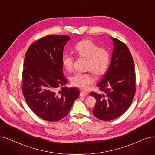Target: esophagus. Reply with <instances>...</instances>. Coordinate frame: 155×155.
Here are the masks:
<instances>
[{
    "label": "esophagus",
    "instance_id": "34e87169",
    "mask_svg": "<svg viewBox=\"0 0 155 155\" xmlns=\"http://www.w3.org/2000/svg\"><path fill=\"white\" fill-rule=\"evenodd\" d=\"M87 92H86V91H80V97H85V96H87Z\"/></svg>",
    "mask_w": 155,
    "mask_h": 155
}]
</instances>
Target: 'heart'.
Here are the masks:
<instances>
[{
  "label": "heart",
  "mask_w": 155,
  "mask_h": 155,
  "mask_svg": "<svg viewBox=\"0 0 155 155\" xmlns=\"http://www.w3.org/2000/svg\"><path fill=\"white\" fill-rule=\"evenodd\" d=\"M73 51L78 57L86 59L85 69L90 71L76 73L71 78V84L80 89H87L95 81L92 72L97 76L106 73L110 65L111 54L107 48L99 47L89 39L78 42L74 47ZM74 61L75 58L70 53H64L62 56L63 66L69 72L73 70Z\"/></svg>",
  "instance_id": "heart-1"
}]
</instances>
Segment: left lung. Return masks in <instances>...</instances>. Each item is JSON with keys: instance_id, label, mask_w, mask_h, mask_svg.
I'll return each instance as SVG.
<instances>
[{"instance_id": "8db88e82", "label": "left lung", "mask_w": 155, "mask_h": 155, "mask_svg": "<svg viewBox=\"0 0 155 155\" xmlns=\"http://www.w3.org/2000/svg\"><path fill=\"white\" fill-rule=\"evenodd\" d=\"M111 38L114 48L110 68L97 84L101 92L90 93L96 99L93 115L103 121L122 115L131 105L136 90L131 53L125 44L117 38Z\"/></svg>"}]
</instances>
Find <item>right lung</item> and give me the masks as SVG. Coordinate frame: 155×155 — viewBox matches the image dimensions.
<instances>
[{
	"label": "right lung",
	"instance_id": "add662e5",
	"mask_svg": "<svg viewBox=\"0 0 155 155\" xmlns=\"http://www.w3.org/2000/svg\"><path fill=\"white\" fill-rule=\"evenodd\" d=\"M67 35H49L32 43L26 52L22 73V92L31 111L48 122L68 115L80 91L59 87L67 83L63 75L62 56Z\"/></svg>",
	"mask_w": 155,
	"mask_h": 155
}]
</instances>
